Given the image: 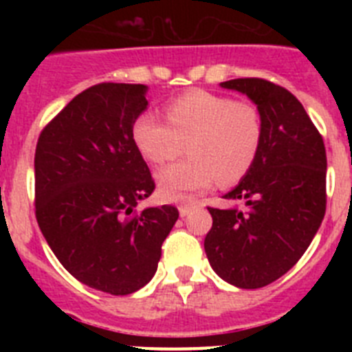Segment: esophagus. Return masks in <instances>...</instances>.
<instances>
[{"label": "esophagus", "instance_id": "obj_1", "mask_svg": "<svg viewBox=\"0 0 352 352\" xmlns=\"http://www.w3.org/2000/svg\"><path fill=\"white\" fill-rule=\"evenodd\" d=\"M195 208H199V203L197 201H185V203H182L179 204V214H182V217H186V214L190 213L192 210H195Z\"/></svg>", "mask_w": 352, "mask_h": 352}]
</instances>
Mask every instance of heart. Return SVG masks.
<instances>
[{"mask_svg":"<svg viewBox=\"0 0 352 352\" xmlns=\"http://www.w3.org/2000/svg\"><path fill=\"white\" fill-rule=\"evenodd\" d=\"M166 116L169 125L142 114L132 135L142 157L155 166L176 160L188 149L190 158L158 173V190L167 201L208 190L217 179L220 185H234L259 155L263 121L248 102L190 89L167 102Z\"/></svg>","mask_w":352,"mask_h":352,"instance_id":"obj_1","label":"heart"}]
</instances>
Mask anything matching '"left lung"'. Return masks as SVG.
I'll use <instances>...</instances> for the list:
<instances>
[{
	"instance_id": "left-lung-1",
	"label": "left lung",
	"mask_w": 352,
	"mask_h": 352,
	"mask_svg": "<svg viewBox=\"0 0 352 352\" xmlns=\"http://www.w3.org/2000/svg\"><path fill=\"white\" fill-rule=\"evenodd\" d=\"M257 105L263 121L259 155L223 199L204 250L214 273L241 289L272 284L300 261L326 211V149L296 96L264 79L220 82Z\"/></svg>"
}]
</instances>
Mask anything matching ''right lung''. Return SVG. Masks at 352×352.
<instances>
[{
	"instance_id": "right-lung-1",
	"label": "right lung",
	"mask_w": 352,
	"mask_h": 352,
	"mask_svg": "<svg viewBox=\"0 0 352 352\" xmlns=\"http://www.w3.org/2000/svg\"><path fill=\"white\" fill-rule=\"evenodd\" d=\"M144 84L84 89L40 133L35 151L36 222L54 256L79 282L114 296L144 287L174 206L138 204L155 188L133 123L148 107Z\"/></svg>"
}]
</instances>
